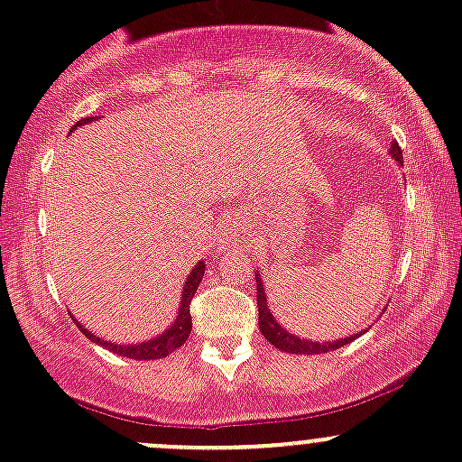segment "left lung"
Instances as JSON below:
<instances>
[{
  "label": "left lung",
  "mask_w": 462,
  "mask_h": 462,
  "mask_svg": "<svg viewBox=\"0 0 462 462\" xmlns=\"http://www.w3.org/2000/svg\"><path fill=\"white\" fill-rule=\"evenodd\" d=\"M389 153L395 162L402 165V152H400L398 143L391 141ZM254 279H257V306H259V330L274 348L279 351L292 353V356H321V353L337 351V348L346 346L353 339L360 337L362 333H353L348 337H337L333 342H313V339L300 337V335L286 330V326H282L277 318L273 315L268 306V291H263V282H261V274L254 273Z\"/></svg>",
  "instance_id": "left-lung-1"
}]
</instances>
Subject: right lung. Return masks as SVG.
I'll return each mask as SVG.
<instances>
[{"label":"right lung","instance_id":"add662e5","mask_svg":"<svg viewBox=\"0 0 462 462\" xmlns=\"http://www.w3.org/2000/svg\"><path fill=\"white\" fill-rule=\"evenodd\" d=\"M93 120H97V118L88 116V118L78 120V123L71 127V132H73V129L82 127V125L93 123ZM203 274H205V261H199V263L194 265L192 273L188 274V279H185V283H183V292H180V301H179V310H176V319L171 321V324L167 326V328L162 330L161 335H156V337H152V339H144V342L118 344V342H114V339L97 337V335H93L91 330H88L87 326H82L78 319H73V321H76L78 328L82 330V335H87V339H91V342L97 344V346L106 348V351L116 353V356L129 357V360H161V357H167L170 353H174L176 348L183 346L185 339H188L189 333H192V315H189V301H192V297L197 295V288H199V283H201Z\"/></svg>","mask_w":462,"mask_h":462}]
</instances>
